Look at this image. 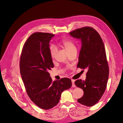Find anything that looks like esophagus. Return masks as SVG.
Wrapping results in <instances>:
<instances>
[{
    "label": "esophagus",
    "mask_w": 123,
    "mask_h": 123,
    "mask_svg": "<svg viewBox=\"0 0 123 123\" xmlns=\"http://www.w3.org/2000/svg\"><path fill=\"white\" fill-rule=\"evenodd\" d=\"M75 80H72V87H76V85L75 84Z\"/></svg>",
    "instance_id": "34e87169"
}]
</instances>
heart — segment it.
<instances>
[{"mask_svg":"<svg viewBox=\"0 0 123 123\" xmlns=\"http://www.w3.org/2000/svg\"><path fill=\"white\" fill-rule=\"evenodd\" d=\"M59 44L63 47L65 48L68 53H70L72 51L76 50V47L72 40L69 39H63L59 41ZM49 53L52 58H54L57 52L55 46L53 44H50L49 47Z\"/></svg>","mask_w":123,"mask_h":123,"instance_id":"heart-1","label":"heart"}]
</instances>
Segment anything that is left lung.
Returning a JSON list of instances; mask_svg holds the SVG:
<instances>
[{"label": "left lung", "mask_w": 123, "mask_h": 123, "mask_svg": "<svg viewBox=\"0 0 123 123\" xmlns=\"http://www.w3.org/2000/svg\"><path fill=\"white\" fill-rule=\"evenodd\" d=\"M69 33L82 42L77 67L88 69L85 81L75 82L77 87L84 91L78 102L91 107L100 100L107 87L109 68L104 44L98 32L91 27L76 29Z\"/></svg>", "instance_id": "left-lung-1"}]
</instances>
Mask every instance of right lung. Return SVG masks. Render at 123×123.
<instances>
[{
	"mask_svg": "<svg viewBox=\"0 0 123 123\" xmlns=\"http://www.w3.org/2000/svg\"><path fill=\"white\" fill-rule=\"evenodd\" d=\"M54 34L35 32L24 43L19 66L29 97L38 107L48 110L59 103L61 93L72 86L71 80L63 78L53 81L49 70L54 67L49 53V42Z\"/></svg>",
	"mask_w": 123,
	"mask_h": 123,
	"instance_id": "add662e5",
	"label": "right lung"
}]
</instances>
